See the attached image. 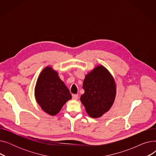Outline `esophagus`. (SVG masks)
<instances>
[{"label":"esophagus","instance_id":"1","mask_svg":"<svg viewBox=\"0 0 156 156\" xmlns=\"http://www.w3.org/2000/svg\"><path fill=\"white\" fill-rule=\"evenodd\" d=\"M78 95H76V94H73V95H72V99H73V100L76 101V100L78 99Z\"/></svg>","mask_w":156,"mask_h":156}]
</instances>
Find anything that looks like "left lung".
Returning a JSON list of instances; mask_svg holds the SVG:
<instances>
[{"mask_svg": "<svg viewBox=\"0 0 156 156\" xmlns=\"http://www.w3.org/2000/svg\"><path fill=\"white\" fill-rule=\"evenodd\" d=\"M85 93L80 101L88 115L101 117L108 111L116 96V83L108 70L99 66L85 76L83 83Z\"/></svg>", "mask_w": 156, "mask_h": 156, "instance_id": "8db88e82", "label": "left lung"}]
</instances>
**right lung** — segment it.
<instances>
[{
	"instance_id": "add662e5",
	"label": "right lung",
	"mask_w": 156,
	"mask_h": 156,
	"mask_svg": "<svg viewBox=\"0 0 156 156\" xmlns=\"http://www.w3.org/2000/svg\"><path fill=\"white\" fill-rule=\"evenodd\" d=\"M35 95L41 108L52 116L58 113L64 104L71 99L69 89L51 67H46L40 74Z\"/></svg>"
}]
</instances>
